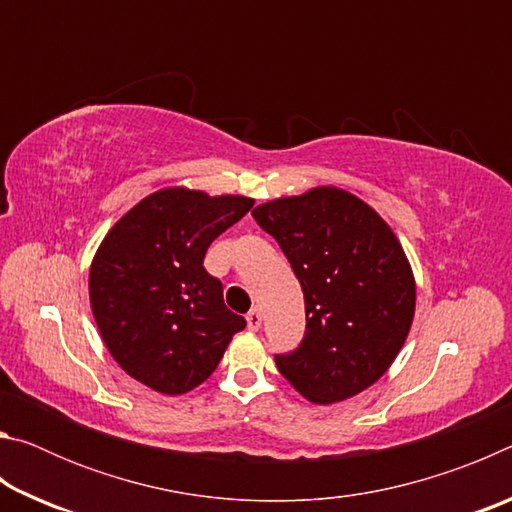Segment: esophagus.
<instances>
[{"label": "esophagus", "mask_w": 512, "mask_h": 512, "mask_svg": "<svg viewBox=\"0 0 512 512\" xmlns=\"http://www.w3.org/2000/svg\"><path fill=\"white\" fill-rule=\"evenodd\" d=\"M246 323H248V329H253V332H257V329L262 327V311H259V309L248 311Z\"/></svg>", "instance_id": "esophagus-1"}]
</instances>
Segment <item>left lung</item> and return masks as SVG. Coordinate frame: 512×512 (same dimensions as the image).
Instances as JSON below:
<instances>
[{"mask_svg":"<svg viewBox=\"0 0 512 512\" xmlns=\"http://www.w3.org/2000/svg\"><path fill=\"white\" fill-rule=\"evenodd\" d=\"M296 273L307 329L282 377L314 404L366 391L402 350L415 314L409 259L388 223L350 192L316 187L253 210Z\"/></svg>","mask_w":512,"mask_h":512,"instance_id":"left-lung-1","label":"left lung"}]
</instances>
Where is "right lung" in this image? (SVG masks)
Wrapping results in <instances>:
<instances>
[{"instance_id":"1","label":"right lung","mask_w":512,"mask_h":512,"mask_svg":"<svg viewBox=\"0 0 512 512\" xmlns=\"http://www.w3.org/2000/svg\"><path fill=\"white\" fill-rule=\"evenodd\" d=\"M246 196L160 189L128 210L90 266L94 320L121 368L164 395H183L212 375L244 316L223 302L205 271L212 241L253 207Z\"/></svg>"}]
</instances>
